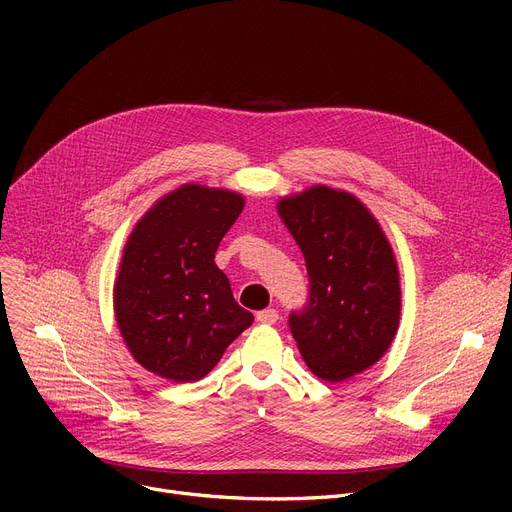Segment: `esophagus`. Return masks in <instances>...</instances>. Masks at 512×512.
Returning a JSON list of instances; mask_svg holds the SVG:
<instances>
[{"mask_svg": "<svg viewBox=\"0 0 512 512\" xmlns=\"http://www.w3.org/2000/svg\"><path fill=\"white\" fill-rule=\"evenodd\" d=\"M257 321L259 324H267L272 326L278 321V311L276 309H263V311H257Z\"/></svg>", "mask_w": 512, "mask_h": 512, "instance_id": "34e87169", "label": "esophagus"}]
</instances>
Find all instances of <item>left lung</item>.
I'll return each instance as SVG.
<instances>
[{
	"mask_svg": "<svg viewBox=\"0 0 512 512\" xmlns=\"http://www.w3.org/2000/svg\"><path fill=\"white\" fill-rule=\"evenodd\" d=\"M303 251L309 301L288 326L307 367L342 382L380 361L400 319V278L390 242L351 193L317 184L278 201Z\"/></svg>",
	"mask_w": 512,
	"mask_h": 512,
	"instance_id": "8db88e82",
	"label": "left lung"
}]
</instances>
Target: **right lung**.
I'll return each mask as SVG.
<instances>
[{
  "mask_svg": "<svg viewBox=\"0 0 512 512\" xmlns=\"http://www.w3.org/2000/svg\"><path fill=\"white\" fill-rule=\"evenodd\" d=\"M245 199L184 184L130 232L114 284V311L130 355L170 382H197L253 324L215 265Z\"/></svg>",
  "mask_w": 512,
  "mask_h": 512,
  "instance_id": "add662e5",
  "label": "right lung"
}]
</instances>
